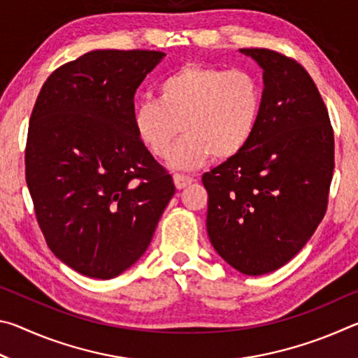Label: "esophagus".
<instances>
[{
    "mask_svg": "<svg viewBox=\"0 0 358 358\" xmlns=\"http://www.w3.org/2000/svg\"><path fill=\"white\" fill-rule=\"evenodd\" d=\"M194 181L192 177H187V175H181V173H175L173 175V183L177 186V189H185L186 186H189Z\"/></svg>",
    "mask_w": 358,
    "mask_h": 358,
    "instance_id": "1",
    "label": "esophagus"
}]
</instances>
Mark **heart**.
Masks as SVG:
<instances>
[{
	"label": "heart",
	"instance_id": "heart-1",
	"mask_svg": "<svg viewBox=\"0 0 358 358\" xmlns=\"http://www.w3.org/2000/svg\"><path fill=\"white\" fill-rule=\"evenodd\" d=\"M262 108V87L251 72L185 64L157 85V99L138 102L137 137L153 156L166 159L186 132L171 166L194 171L215 156L232 159L250 143Z\"/></svg>",
	"mask_w": 358,
	"mask_h": 358
}]
</instances>
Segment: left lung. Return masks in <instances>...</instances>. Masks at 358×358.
Returning <instances> with one entry per match:
<instances>
[{
    "instance_id": "left-lung-1",
    "label": "left lung",
    "mask_w": 358,
    "mask_h": 358,
    "mask_svg": "<svg viewBox=\"0 0 358 358\" xmlns=\"http://www.w3.org/2000/svg\"><path fill=\"white\" fill-rule=\"evenodd\" d=\"M264 69L262 108L250 143L203 173L211 245L240 273L287 264L327 211L335 167L329 112L305 68L268 48H240Z\"/></svg>"
}]
</instances>
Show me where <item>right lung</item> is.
Listing matches in <instances>:
<instances>
[{"instance_id": "right-lung-1", "label": "right lung", "mask_w": 358, "mask_h": 358, "mask_svg": "<svg viewBox=\"0 0 358 358\" xmlns=\"http://www.w3.org/2000/svg\"><path fill=\"white\" fill-rule=\"evenodd\" d=\"M166 57L94 50L53 71L29 118L25 177L52 252L110 280L147 251L175 194L134 128V94Z\"/></svg>"}]
</instances>
